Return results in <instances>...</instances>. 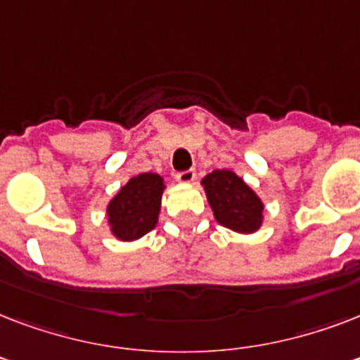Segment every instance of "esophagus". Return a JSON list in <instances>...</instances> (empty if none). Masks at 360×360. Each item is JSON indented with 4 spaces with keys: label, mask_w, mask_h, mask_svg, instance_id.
<instances>
[{
    "label": "esophagus",
    "mask_w": 360,
    "mask_h": 360,
    "mask_svg": "<svg viewBox=\"0 0 360 360\" xmlns=\"http://www.w3.org/2000/svg\"><path fill=\"white\" fill-rule=\"evenodd\" d=\"M175 179L179 181L181 185H192L196 181V172L194 169H185V172H179L175 175Z\"/></svg>",
    "instance_id": "1"
}]
</instances>
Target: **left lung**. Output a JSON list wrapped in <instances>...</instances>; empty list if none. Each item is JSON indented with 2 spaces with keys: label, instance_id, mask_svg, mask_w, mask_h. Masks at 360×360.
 <instances>
[{
  "label": "left lung",
  "instance_id": "1",
  "mask_svg": "<svg viewBox=\"0 0 360 360\" xmlns=\"http://www.w3.org/2000/svg\"><path fill=\"white\" fill-rule=\"evenodd\" d=\"M214 220L239 233H254L263 220V202L231 169H213L202 179Z\"/></svg>",
  "mask_w": 360,
  "mask_h": 360
}]
</instances>
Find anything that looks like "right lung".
I'll return each mask as SVG.
<instances>
[{
	"mask_svg": "<svg viewBox=\"0 0 360 360\" xmlns=\"http://www.w3.org/2000/svg\"><path fill=\"white\" fill-rule=\"evenodd\" d=\"M164 188L162 177L151 172L130 177L129 183L121 186L106 209L115 239L134 240L155 230Z\"/></svg>",
	"mask_w": 360,
	"mask_h": 360,
	"instance_id": "obj_1",
	"label": "right lung"
}]
</instances>
